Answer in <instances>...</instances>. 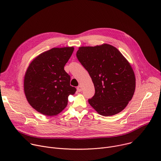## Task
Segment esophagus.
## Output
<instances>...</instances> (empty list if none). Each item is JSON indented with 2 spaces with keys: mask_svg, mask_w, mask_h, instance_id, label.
Returning a JSON list of instances; mask_svg holds the SVG:
<instances>
[{
  "mask_svg": "<svg viewBox=\"0 0 161 161\" xmlns=\"http://www.w3.org/2000/svg\"><path fill=\"white\" fill-rule=\"evenodd\" d=\"M77 91L78 92H81L82 91V86L81 85H79L78 87H77Z\"/></svg>",
  "mask_w": 161,
  "mask_h": 161,
  "instance_id": "34e87169",
  "label": "esophagus"
}]
</instances>
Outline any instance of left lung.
<instances>
[{
    "label": "left lung",
    "instance_id": "obj_1",
    "mask_svg": "<svg viewBox=\"0 0 161 161\" xmlns=\"http://www.w3.org/2000/svg\"><path fill=\"white\" fill-rule=\"evenodd\" d=\"M78 61L88 71L95 88L89 104L101 115L121 112L131 99L136 89L134 70L123 54L112 46L81 47Z\"/></svg>",
    "mask_w": 161,
    "mask_h": 161
}]
</instances>
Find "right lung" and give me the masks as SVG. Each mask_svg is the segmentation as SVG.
<instances>
[{"label": "right lung", "instance_id": "1", "mask_svg": "<svg viewBox=\"0 0 161 161\" xmlns=\"http://www.w3.org/2000/svg\"><path fill=\"white\" fill-rule=\"evenodd\" d=\"M74 47L53 48L38 56L24 77V92L31 106L47 116L60 113L67 105L68 96L76 89L70 85V76L64 66Z\"/></svg>", "mask_w": 161, "mask_h": 161}]
</instances>
